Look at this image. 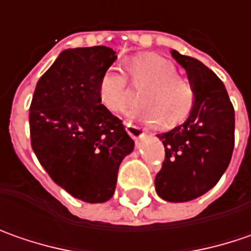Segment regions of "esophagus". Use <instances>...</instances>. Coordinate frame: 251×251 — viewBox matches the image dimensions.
Masks as SVG:
<instances>
[{"label": "esophagus", "mask_w": 251, "mask_h": 251, "mask_svg": "<svg viewBox=\"0 0 251 251\" xmlns=\"http://www.w3.org/2000/svg\"><path fill=\"white\" fill-rule=\"evenodd\" d=\"M125 125H126V130H127V133L133 137L136 142L139 140V139H142L143 135H145V132H143V129H142L140 126L133 125V124H130V122H126Z\"/></svg>", "instance_id": "esophagus-1"}]
</instances>
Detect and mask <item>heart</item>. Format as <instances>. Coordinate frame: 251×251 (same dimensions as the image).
<instances>
[{
	"mask_svg": "<svg viewBox=\"0 0 251 251\" xmlns=\"http://www.w3.org/2000/svg\"><path fill=\"white\" fill-rule=\"evenodd\" d=\"M127 70L133 85L142 91L146 104L129 111V118H137L147 124L174 126L191 114L195 105L194 84L178 75L177 67L157 54L136 56L127 63ZM101 104L111 112H121L135 98V93L124 71L111 66L104 71L98 84Z\"/></svg>",
	"mask_w": 251,
	"mask_h": 251,
	"instance_id": "1",
	"label": "heart"
}]
</instances>
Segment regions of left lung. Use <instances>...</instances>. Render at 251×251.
<instances>
[{
	"mask_svg": "<svg viewBox=\"0 0 251 251\" xmlns=\"http://www.w3.org/2000/svg\"><path fill=\"white\" fill-rule=\"evenodd\" d=\"M171 54L187 70L197 98L182 125L157 135L166 156L154 185L160 198L187 202L215 187L227 169L234 147V109L212 70L177 50Z\"/></svg>",
	"mask_w": 251,
	"mask_h": 251,
	"instance_id": "obj_1",
	"label": "left lung"
}]
</instances>
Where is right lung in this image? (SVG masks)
<instances>
[{
	"instance_id": "add662e5",
	"label": "right lung",
	"mask_w": 251,
	"mask_h": 251,
	"mask_svg": "<svg viewBox=\"0 0 251 251\" xmlns=\"http://www.w3.org/2000/svg\"><path fill=\"white\" fill-rule=\"evenodd\" d=\"M116 60L106 46L61 51L39 78L29 108L30 145L50 178L77 200L112 198L119 164L135 142L98 97Z\"/></svg>"
}]
</instances>
